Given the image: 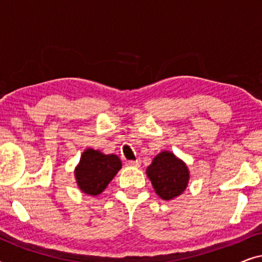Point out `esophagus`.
I'll return each mask as SVG.
<instances>
[{
	"label": "esophagus",
	"instance_id": "34e87169",
	"mask_svg": "<svg viewBox=\"0 0 262 262\" xmlns=\"http://www.w3.org/2000/svg\"><path fill=\"white\" fill-rule=\"evenodd\" d=\"M127 166H130V167H139V166H141V160L127 161Z\"/></svg>",
	"mask_w": 262,
	"mask_h": 262
}]
</instances>
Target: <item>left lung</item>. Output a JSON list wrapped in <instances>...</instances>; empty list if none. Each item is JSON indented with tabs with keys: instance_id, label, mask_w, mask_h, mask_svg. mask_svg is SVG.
<instances>
[{
	"instance_id": "1",
	"label": "left lung",
	"mask_w": 262,
	"mask_h": 262,
	"mask_svg": "<svg viewBox=\"0 0 262 262\" xmlns=\"http://www.w3.org/2000/svg\"><path fill=\"white\" fill-rule=\"evenodd\" d=\"M146 175L157 195L164 200L180 195L187 187L189 180L186 163L170 151H162L156 155L152 163L146 168Z\"/></svg>"
}]
</instances>
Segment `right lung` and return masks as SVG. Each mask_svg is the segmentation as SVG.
<instances>
[{
  "label": "right lung",
  "mask_w": 262,
  "mask_h": 262,
  "mask_svg": "<svg viewBox=\"0 0 262 262\" xmlns=\"http://www.w3.org/2000/svg\"><path fill=\"white\" fill-rule=\"evenodd\" d=\"M121 168V161L114 154L105 155L99 150L87 149L75 168L78 187L85 194L98 195L103 192Z\"/></svg>",
  "instance_id": "add662e5"
}]
</instances>
